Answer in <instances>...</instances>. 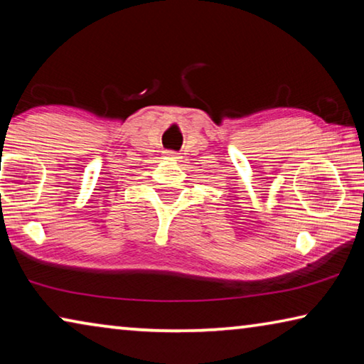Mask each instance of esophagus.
I'll return each mask as SVG.
<instances>
[{
    "label": "esophagus",
    "mask_w": 364,
    "mask_h": 364,
    "mask_svg": "<svg viewBox=\"0 0 364 364\" xmlns=\"http://www.w3.org/2000/svg\"><path fill=\"white\" fill-rule=\"evenodd\" d=\"M167 157L168 159H178V154L173 151H167Z\"/></svg>",
    "instance_id": "esophagus-1"
}]
</instances>
